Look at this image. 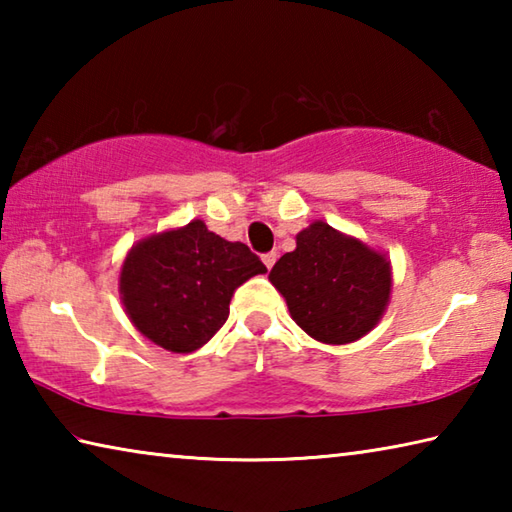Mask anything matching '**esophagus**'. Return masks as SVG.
<instances>
[{
    "mask_svg": "<svg viewBox=\"0 0 512 512\" xmlns=\"http://www.w3.org/2000/svg\"><path fill=\"white\" fill-rule=\"evenodd\" d=\"M264 264H266V268H273V264H275V259H277V253H266L264 257Z\"/></svg>",
    "mask_w": 512,
    "mask_h": 512,
    "instance_id": "esophagus-1",
    "label": "esophagus"
}]
</instances>
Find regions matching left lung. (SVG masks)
<instances>
[{"label":"left lung","instance_id":"8db88e82","mask_svg":"<svg viewBox=\"0 0 512 512\" xmlns=\"http://www.w3.org/2000/svg\"><path fill=\"white\" fill-rule=\"evenodd\" d=\"M291 318L320 343L345 345L366 336L391 300L393 273L386 255L314 221L296 237L268 275Z\"/></svg>","mask_w":512,"mask_h":512}]
</instances>
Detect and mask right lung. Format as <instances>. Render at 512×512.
Instances as JSON below:
<instances>
[{
  "label": "right lung",
  "instance_id": "1",
  "mask_svg": "<svg viewBox=\"0 0 512 512\" xmlns=\"http://www.w3.org/2000/svg\"><path fill=\"white\" fill-rule=\"evenodd\" d=\"M266 266L241 241H225L196 219L151 235L128 250L119 273L121 302L146 339L178 354L219 332L237 287Z\"/></svg>",
  "mask_w": 512,
  "mask_h": 512
}]
</instances>
